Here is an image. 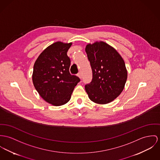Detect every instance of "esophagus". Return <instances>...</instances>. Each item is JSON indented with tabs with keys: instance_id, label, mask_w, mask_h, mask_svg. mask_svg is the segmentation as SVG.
Returning a JSON list of instances; mask_svg holds the SVG:
<instances>
[{
	"instance_id": "1",
	"label": "esophagus",
	"mask_w": 160,
	"mask_h": 160,
	"mask_svg": "<svg viewBox=\"0 0 160 160\" xmlns=\"http://www.w3.org/2000/svg\"><path fill=\"white\" fill-rule=\"evenodd\" d=\"M77 76L80 78V79H82V74L80 72H79L78 74H77Z\"/></svg>"
}]
</instances>
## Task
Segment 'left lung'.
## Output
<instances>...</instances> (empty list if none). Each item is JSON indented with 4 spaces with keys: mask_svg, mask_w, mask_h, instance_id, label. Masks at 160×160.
Here are the masks:
<instances>
[{
    "mask_svg": "<svg viewBox=\"0 0 160 160\" xmlns=\"http://www.w3.org/2000/svg\"><path fill=\"white\" fill-rule=\"evenodd\" d=\"M85 51L92 71V80L85 85L89 99L98 104H107L122 92L127 70L121 55L113 47L100 41L88 43Z\"/></svg>",
    "mask_w": 160,
    "mask_h": 160,
    "instance_id": "1",
    "label": "left lung"
}]
</instances>
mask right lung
<instances>
[{
	"label": "right lung",
	"instance_id": "obj_1",
	"mask_svg": "<svg viewBox=\"0 0 160 160\" xmlns=\"http://www.w3.org/2000/svg\"><path fill=\"white\" fill-rule=\"evenodd\" d=\"M72 42L57 41L49 46L35 62L32 81L37 92L46 102L61 106L71 98L80 78L71 75V61L67 52Z\"/></svg>",
	"mask_w": 160,
	"mask_h": 160
}]
</instances>
